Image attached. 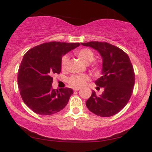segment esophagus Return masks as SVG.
Returning <instances> with one entry per match:
<instances>
[{"mask_svg": "<svg viewBox=\"0 0 152 152\" xmlns=\"http://www.w3.org/2000/svg\"><path fill=\"white\" fill-rule=\"evenodd\" d=\"M80 88H73V90H74V91H77L80 90Z\"/></svg>", "mask_w": 152, "mask_h": 152, "instance_id": "esophagus-1", "label": "esophagus"}]
</instances>
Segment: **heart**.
I'll return each mask as SVG.
<instances>
[{"label":"heart","instance_id":"b5f03b06","mask_svg":"<svg viewBox=\"0 0 152 152\" xmlns=\"http://www.w3.org/2000/svg\"><path fill=\"white\" fill-rule=\"evenodd\" d=\"M76 55L82 60L85 64H89L91 61H93L95 59V54L91 49L82 48L79 50L76 51ZM68 62V57L67 55H64L62 57L61 59V66L62 69H66L67 67ZM92 68L94 70L97 69V64L93 63L92 65ZM89 80V77L85 75H75L70 76L68 79V83L71 86H73L75 88H80L84 86L86 84V82Z\"/></svg>","mask_w":152,"mask_h":152}]
</instances>
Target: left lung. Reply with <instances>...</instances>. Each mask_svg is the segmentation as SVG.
Here are the masks:
<instances>
[{
	"label": "left lung",
	"instance_id": "1",
	"mask_svg": "<svg viewBox=\"0 0 152 152\" xmlns=\"http://www.w3.org/2000/svg\"><path fill=\"white\" fill-rule=\"evenodd\" d=\"M96 50L102 58V76L95 81L97 89L104 88L102 95L94 91L86 101L89 111L101 117H110L126 105L133 93L135 73L127 54L107 42L81 43Z\"/></svg>",
	"mask_w": 152,
	"mask_h": 152
}]
</instances>
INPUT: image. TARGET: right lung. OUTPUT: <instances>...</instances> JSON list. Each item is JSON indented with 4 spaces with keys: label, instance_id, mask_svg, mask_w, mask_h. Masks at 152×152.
I'll return each mask as SVG.
<instances>
[{
    "label": "right lung",
    "instance_id": "obj_1",
    "mask_svg": "<svg viewBox=\"0 0 152 152\" xmlns=\"http://www.w3.org/2000/svg\"><path fill=\"white\" fill-rule=\"evenodd\" d=\"M80 45L52 41L32 48L25 54L18 72V86L24 103L34 113L52 115L67 105L73 91L53 89L52 77L61 72L62 56Z\"/></svg>",
    "mask_w": 152,
    "mask_h": 152
}]
</instances>
